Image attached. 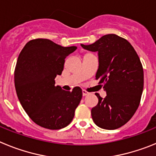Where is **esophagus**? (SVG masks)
I'll return each instance as SVG.
<instances>
[{"label":"esophagus","mask_w":156,"mask_h":156,"mask_svg":"<svg viewBox=\"0 0 156 156\" xmlns=\"http://www.w3.org/2000/svg\"><path fill=\"white\" fill-rule=\"evenodd\" d=\"M82 93H83V96H87V95L89 94V92H87V90H83Z\"/></svg>","instance_id":"esophagus-1"}]
</instances>
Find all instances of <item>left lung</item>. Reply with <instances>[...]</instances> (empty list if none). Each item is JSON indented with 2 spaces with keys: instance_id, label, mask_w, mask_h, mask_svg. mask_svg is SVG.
Returning a JSON list of instances; mask_svg holds the SVG:
<instances>
[{
  "instance_id": "8db88e82",
  "label": "left lung",
  "mask_w": 156,
  "mask_h": 156,
  "mask_svg": "<svg viewBox=\"0 0 156 156\" xmlns=\"http://www.w3.org/2000/svg\"><path fill=\"white\" fill-rule=\"evenodd\" d=\"M81 46L98 53L96 80L107 94L105 98L96 95L98 103L91 109L93 121L102 129L121 127L134 115L143 92L144 71L137 52L126 39L115 34Z\"/></svg>"
}]
</instances>
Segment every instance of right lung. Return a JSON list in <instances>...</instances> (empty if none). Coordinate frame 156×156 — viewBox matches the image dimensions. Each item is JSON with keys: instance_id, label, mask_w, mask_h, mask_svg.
<instances>
[{"instance_id": "1", "label": "right lung", "mask_w": 156, "mask_h": 156, "mask_svg": "<svg viewBox=\"0 0 156 156\" xmlns=\"http://www.w3.org/2000/svg\"><path fill=\"white\" fill-rule=\"evenodd\" d=\"M76 47H62L48 39L30 41L19 54L15 69V86L18 98L30 119L49 129L68 126L82 98V90L72 91L55 86L65 58Z\"/></svg>"}]
</instances>
